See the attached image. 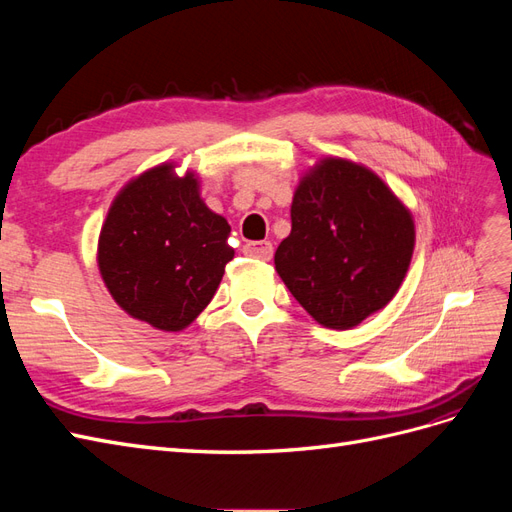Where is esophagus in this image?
<instances>
[{"label": "esophagus", "instance_id": "esophagus-1", "mask_svg": "<svg viewBox=\"0 0 512 512\" xmlns=\"http://www.w3.org/2000/svg\"><path fill=\"white\" fill-rule=\"evenodd\" d=\"M245 254L258 260H271L273 245L269 241H250L245 245Z\"/></svg>", "mask_w": 512, "mask_h": 512}]
</instances>
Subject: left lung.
<instances>
[{"label": "left lung", "instance_id": "8db88e82", "mask_svg": "<svg viewBox=\"0 0 512 512\" xmlns=\"http://www.w3.org/2000/svg\"><path fill=\"white\" fill-rule=\"evenodd\" d=\"M290 220L275 271L318 324L348 331L391 303L416 230L412 211L374 170L320 158L297 183Z\"/></svg>", "mask_w": 512, "mask_h": 512}]
</instances>
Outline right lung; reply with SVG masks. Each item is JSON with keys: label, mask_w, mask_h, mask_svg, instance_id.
I'll list each match as a JSON object with an SVG mask.
<instances>
[{"label": "right lung", "mask_w": 512, "mask_h": 512, "mask_svg": "<svg viewBox=\"0 0 512 512\" xmlns=\"http://www.w3.org/2000/svg\"><path fill=\"white\" fill-rule=\"evenodd\" d=\"M230 226L200 198L194 170L162 162L113 198L98 237V269L128 316L160 331H183L211 303L226 262Z\"/></svg>", "instance_id": "obj_1"}]
</instances>
